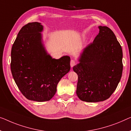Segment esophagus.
<instances>
[{
  "instance_id": "obj_1",
  "label": "esophagus",
  "mask_w": 131,
  "mask_h": 131,
  "mask_svg": "<svg viewBox=\"0 0 131 131\" xmlns=\"http://www.w3.org/2000/svg\"><path fill=\"white\" fill-rule=\"evenodd\" d=\"M75 64H76V62L75 61V60H73V59L71 60V66L72 68L73 67V66H75Z\"/></svg>"
}]
</instances>
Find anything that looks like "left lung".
Masks as SVG:
<instances>
[{"label":"left lung","instance_id":"obj_1","mask_svg":"<svg viewBox=\"0 0 131 131\" xmlns=\"http://www.w3.org/2000/svg\"><path fill=\"white\" fill-rule=\"evenodd\" d=\"M93 42L83 49L79 63L73 68L78 81L77 94L81 101L97 102L108 99L122 77V49L107 26H99Z\"/></svg>","mask_w":131,"mask_h":131}]
</instances>
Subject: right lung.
I'll return each instance as SVG.
<instances>
[{
    "label": "right lung",
    "mask_w": 131,
    "mask_h": 131,
    "mask_svg": "<svg viewBox=\"0 0 131 131\" xmlns=\"http://www.w3.org/2000/svg\"><path fill=\"white\" fill-rule=\"evenodd\" d=\"M40 23H29L19 31L11 50L10 68L19 90L29 100L44 102L52 98L61 78L71 69L68 56L53 59L42 40Z\"/></svg>",
    "instance_id": "add662e5"
}]
</instances>
